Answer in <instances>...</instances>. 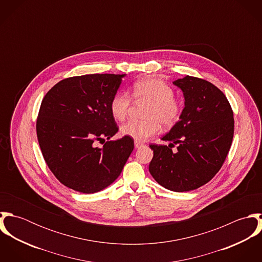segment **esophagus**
<instances>
[{"mask_svg": "<svg viewBox=\"0 0 262 262\" xmlns=\"http://www.w3.org/2000/svg\"><path fill=\"white\" fill-rule=\"evenodd\" d=\"M142 146H144V144H143L142 142H140V141H135V147H136V148H140V147H142Z\"/></svg>", "mask_w": 262, "mask_h": 262, "instance_id": "esophagus-1", "label": "esophagus"}]
</instances>
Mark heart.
<instances>
[{
	"label": "heart",
	"instance_id": "1",
	"mask_svg": "<svg viewBox=\"0 0 262 262\" xmlns=\"http://www.w3.org/2000/svg\"><path fill=\"white\" fill-rule=\"evenodd\" d=\"M135 102L149 103L144 113L145 120L130 121L120 131L123 136L136 141H144L155 135L160 124L164 127L173 126L182 114V104L174 98L173 89L157 77H146L136 81L131 90ZM131 107V99L124 92L117 93L110 102V111L118 121H124Z\"/></svg>",
	"mask_w": 262,
	"mask_h": 262
}]
</instances>
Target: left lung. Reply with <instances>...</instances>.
Masks as SVG:
<instances>
[{
	"mask_svg": "<svg viewBox=\"0 0 262 262\" xmlns=\"http://www.w3.org/2000/svg\"><path fill=\"white\" fill-rule=\"evenodd\" d=\"M173 83L184 93L185 108L162 137L172 143L150 144L149 172L167 189L188 191L209 183L222 167L233 140L234 118L223 92L210 81L187 75ZM174 144L179 146L172 152Z\"/></svg>",
	"mask_w": 262,
	"mask_h": 262,
	"instance_id": "8db88e82",
	"label": "left lung"
}]
</instances>
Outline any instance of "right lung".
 Wrapping results in <instances>:
<instances>
[{
  "label": "right lung",
  "mask_w": 262,
  "mask_h": 262,
  "mask_svg": "<svg viewBox=\"0 0 262 262\" xmlns=\"http://www.w3.org/2000/svg\"><path fill=\"white\" fill-rule=\"evenodd\" d=\"M125 75L68 77L44 96L36 122L39 146L54 177L66 187L93 193L120 176L134 140L109 141L119 130L110 102ZM108 141L102 149L97 141Z\"/></svg>",
  "instance_id": "add662e5"
}]
</instances>
